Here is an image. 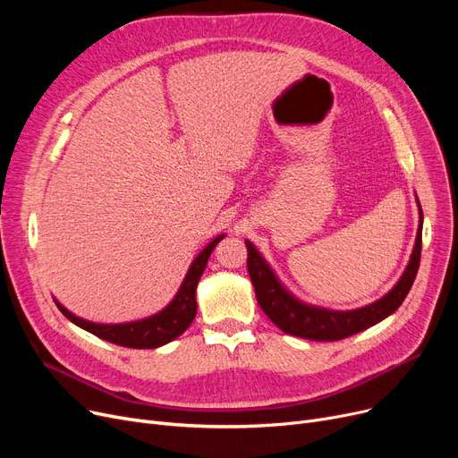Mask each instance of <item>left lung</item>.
I'll list each match as a JSON object with an SVG mask.
<instances>
[{"mask_svg":"<svg viewBox=\"0 0 458 458\" xmlns=\"http://www.w3.org/2000/svg\"><path fill=\"white\" fill-rule=\"evenodd\" d=\"M420 208V225L416 233V243L408 259V266L392 290L378 301L354 310H330L323 306L308 304L297 299L287 287L278 280L269 263L259 254V250L249 242H245L249 258L247 267L254 285L256 299L266 316L285 334L297 335V338L314 342H338L349 338L352 334L362 332L382 319L392 316L403 304L404 297L411 292L414 278L420 267L421 256V230H423V211Z\"/></svg>","mask_w":458,"mask_h":458,"instance_id":"1","label":"left lung"}]
</instances>
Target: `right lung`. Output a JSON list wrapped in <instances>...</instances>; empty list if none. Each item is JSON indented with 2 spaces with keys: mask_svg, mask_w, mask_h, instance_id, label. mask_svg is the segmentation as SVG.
<instances>
[{
  "mask_svg": "<svg viewBox=\"0 0 458 458\" xmlns=\"http://www.w3.org/2000/svg\"><path fill=\"white\" fill-rule=\"evenodd\" d=\"M225 233L216 235L208 247L192 259L191 267L180 285L178 293L174 299L168 302L157 314L147 318V319H139L131 323H118V325H102V323H90L85 321L78 316L68 311L61 302L55 301L57 308L63 311V316L70 319L80 328L98 335V338L111 342L114 345H123V347H131V349H156L161 347L168 342L176 340L178 335H182L189 325L192 323L197 316V285L199 280L208 266V259L211 250L216 247V243L221 242Z\"/></svg>",
  "mask_w": 458,
  "mask_h": 458,
  "instance_id": "1",
  "label": "right lung"
}]
</instances>
